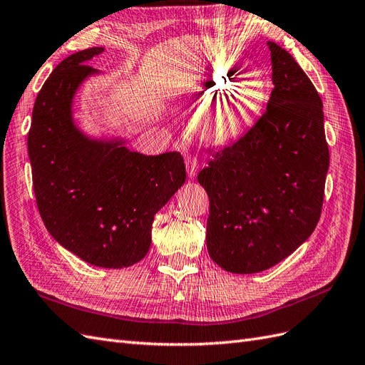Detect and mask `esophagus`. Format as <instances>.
Segmentation results:
<instances>
[{"instance_id": "esophagus-1", "label": "esophagus", "mask_w": 365, "mask_h": 365, "mask_svg": "<svg viewBox=\"0 0 365 365\" xmlns=\"http://www.w3.org/2000/svg\"><path fill=\"white\" fill-rule=\"evenodd\" d=\"M184 163H185L187 175H189L190 178H193V176L196 175V172H198V160H196L195 155L187 153L185 158H184Z\"/></svg>"}]
</instances>
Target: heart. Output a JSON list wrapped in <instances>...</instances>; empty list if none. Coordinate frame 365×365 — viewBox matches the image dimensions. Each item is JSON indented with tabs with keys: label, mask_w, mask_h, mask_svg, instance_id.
Returning <instances> with one entry per match:
<instances>
[{
	"label": "heart",
	"mask_w": 365,
	"mask_h": 365,
	"mask_svg": "<svg viewBox=\"0 0 365 365\" xmlns=\"http://www.w3.org/2000/svg\"><path fill=\"white\" fill-rule=\"evenodd\" d=\"M224 87V81L213 72L207 73L195 86V92L202 101L218 95ZM261 107V95L250 87H240L222 96L215 106L209 120H207V133L213 143H229L240 136L255 120Z\"/></svg>",
	"instance_id": "b5f03b06"
}]
</instances>
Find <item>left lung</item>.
<instances>
[{"mask_svg":"<svg viewBox=\"0 0 365 365\" xmlns=\"http://www.w3.org/2000/svg\"><path fill=\"white\" fill-rule=\"evenodd\" d=\"M267 46V110L198 175L210 201L207 250L240 274L273 267L313 233L330 161L317 88L287 51Z\"/></svg>","mask_w":365,"mask_h":365,"instance_id":"obj_1","label":"left lung"}]
</instances>
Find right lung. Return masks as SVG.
<instances>
[{
	"mask_svg": "<svg viewBox=\"0 0 365 365\" xmlns=\"http://www.w3.org/2000/svg\"><path fill=\"white\" fill-rule=\"evenodd\" d=\"M103 51L86 48L55 67L36 96L27 150L48 233L88 264L123 269L149 252L155 215L185 182V165L180 152L147 156L76 129L72 100L98 73L86 61Z\"/></svg>",
	"mask_w": 365,
	"mask_h": 365,
	"instance_id": "obj_1",
	"label": "right lung"
}]
</instances>
